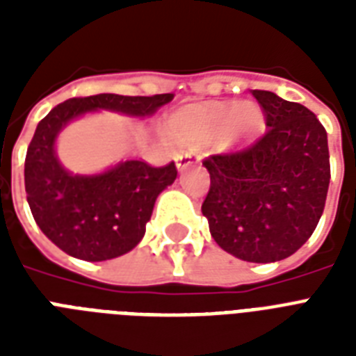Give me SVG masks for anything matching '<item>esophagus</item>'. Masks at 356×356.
Here are the masks:
<instances>
[{
  "label": "esophagus",
  "instance_id": "esophagus-1",
  "mask_svg": "<svg viewBox=\"0 0 356 356\" xmlns=\"http://www.w3.org/2000/svg\"><path fill=\"white\" fill-rule=\"evenodd\" d=\"M197 161H200V159L192 155V153H181V155L175 156V166H177L179 172H183V170H186L188 166L195 164Z\"/></svg>",
  "mask_w": 356,
  "mask_h": 356
}]
</instances>
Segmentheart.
Instances as JSON below:
<instances>
[{
  "mask_svg": "<svg viewBox=\"0 0 356 356\" xmlns=\"http://www.w3.org/2000/svg\"><path fill=\"white\" fill-rule=\"evenodd\" d=\"M264 122L262 108L253 102H209L179 108L168 122V133L183 145H231L248 138Z\"/></svg>",
  "mask_w": 356,
  "mask_h": 356,
  "instance_id": "b5f03b06",
  "label": "heart"
}]
</instances>
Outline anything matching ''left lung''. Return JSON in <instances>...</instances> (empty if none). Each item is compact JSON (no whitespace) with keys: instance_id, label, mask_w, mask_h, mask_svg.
Here are the masks:
<instances>
[{"instance_id":"obj_1","label":"left lung","mask_w":356,"mask_h":356,"mask_svg":"<svg viewBox=\"0 0 356 356\" xmlns=\"http://www.w3.org/2000/svg\"><path fill=\"white\" fill-rule=\"evenodd\" d=\"M268 131L248 147L203 161L211 188L201 212L223 251L277 262L303 245L320 222L331 181L327 133L309 108L253 90Z\"/></svg>"}]
</instances>
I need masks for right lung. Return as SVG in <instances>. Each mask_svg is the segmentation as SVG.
<instances>
[{
    "label": "right lung",
    "mask_w": 356,
    "mask_h": 356,
    "mask_svg": "<svg viewBox=\"0 0 356 356\" xmlns=\"http://www.w3.org/2000/svg\"><path fill=\"white\" fill-rule=\"evenodd\" d=\"M173 99V94L72 97L51 108L36 125L25 156V192L40 231L64 253L102 262L129 253L145 234L155 201L177 177L175 164L151 168L122 161L105 172L72 173L58 161L55 144L70 122L88 113H118L147 118Z\"/></svg>",
    "instance_id": "right-lung-1"
}]
</instances>
